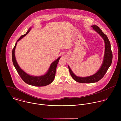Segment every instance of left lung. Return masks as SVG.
<instances>
[{
	"label": "left lung",
	"mask_w": 121,
	"mask_h": 121,
	"mask_svg": "<svg viewBox=\"0 0 121 121\" xmlns=\"http://www.w3.org/2000/svg\"><path fill=\"white\" fill-rule=\"evenodd\" d=\"M91 27L93 30L98 32L103 38L105 43V53L102 64L99 70L95 74L86 77H79L76 76L72 72L70 67L68 69L72 78L77 82L82 83H91L99 81L106 74L108 68L111 65L112 60V53L111 48L110 42L106 34L103 33L99 28L97 25H92Z\"/></svg>",
	"instance_id": "left-lung-1"
}]
</instances>
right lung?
I'll list each match as a JSON object with an SVG mask.
<instances>
[{
    "label": "right lung",
    "instance_id": "obj_1",
    "mask_svg": "<svg viewBox=\"0 0 121 121\" xmlns=\"http://www.w3.org/2000/svg\"><path fill=\"white\" fill-rule=\"evenodd\" d=\"M30 29H31V28H30L28 30L26 33L21 36V37H20V38L17 40L12 50V62L17 72L18 73L21 78L26 83L31 86H37V87H43V86H45L51 84L53 81L56 75V68L57 67V65L60 58V57L58 58L54 62H53L51 64L47 72L43 76H30L27 74L23 70H22L21 68V67L19 66L18 63H17V61L16 60L15 56V49L16 47L17 42H18L19 41H20L21 39H22L23 37L26 36L27 34L30 32Z\"/></svg>",
    "mask_w": 121,
    "mask_h": 121
}]
</instances>
